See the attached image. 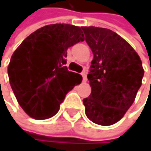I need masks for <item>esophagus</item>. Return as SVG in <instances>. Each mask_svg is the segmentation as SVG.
<instances>
[{
    "instance_id": "esophagus-1",
    "label": "esophagus",
    "mask_w": 151,
    "mask_h": 151,
    "mask_svg": "<svg viewBox=\"0 0 151 151\" xmlns=\"http://www.w3.org/2000/svg\"><path fill=\"white\" fill-rule=\"evenodd\" d=\"M81 75H82L83 81L86 82V81H87V72H86V70H83V71L81 72Z\"/></svg>"
}]
</instances>
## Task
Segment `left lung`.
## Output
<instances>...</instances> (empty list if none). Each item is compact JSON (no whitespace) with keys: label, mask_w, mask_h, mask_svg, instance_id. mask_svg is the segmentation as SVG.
Masks as SVG:
<instances>
[{"label":"left lung","mask_w":151,"mask_h":151,"mask_svg":"<svg viewBox=\"0 0 151 151\" xmlns=\"http://www.w3.org/2000/svg\"><path fill=\"white\" fill-rule=\"evenodd\" d=\"M93 53L88 80L91 95L83 100L86 116L92 122L112 125L134 102L144 75L138 53L111 30L81 27Z\"/></svg>","instance_id":"1"}]
</instances>
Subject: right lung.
<instances>
[{"label": "right lung", "instance_id": "1", "mask_svg": "<svg viewBox=\"0 0 151 151\" xmlns=\"http://www.w3.org/2000/svg\"><path fill=\"white\" fill-rule=\"evenodd\" d=\"M83 40L80 27L57 23L38 29L16 49L8 76L17 101L30 117L54 116L66 94L81 82V75L68 70L65 58L68 48Z\"/></svg>", "mask_w": 151, "mask_h": 151}]
</instances>
